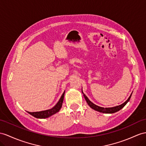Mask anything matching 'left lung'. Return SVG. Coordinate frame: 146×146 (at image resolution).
<instances>
[{"instance_id": "1", "label": "left lung", "mask_w": 146, "mask_h": 146, "mask_svg": "<svg viewBox=\"0 0 146 146\" xmlns=\"http://www.w3.org/2000/svg\"><path fill=\"white\" fill-rule=\"evenodd\" d=\"M82 92H83V91H82ZM83 96L84 97L86 100L89 106V107L92 108V109H94L96 111H100V112H102V113H115V112H117V111H119V110H121L122 108L124 107L126 104L128 102V101L129 100L131 97V95H132V93H131V94L130 95V96L129 97V98L128 99V100H127L123 104H121V105L116 106V107H114L104 108V107H99L98 106L95 105L94 104H93L91 101H90V100H89V99L87 98L86 96H85V94H84L83 92Z\"/></svg>"}]
</instances>
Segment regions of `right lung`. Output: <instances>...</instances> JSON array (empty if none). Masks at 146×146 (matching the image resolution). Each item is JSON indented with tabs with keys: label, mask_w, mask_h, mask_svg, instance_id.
<instances>
[{
	"label": "right lung",
	"mask_w": 146,
	"mask_h": 146,
	"mask_svg": "<svg viewBox=\"0 0 146 146\" xmlns=\"http://www.w3.org/2000/svg\"><path fill=\"white\" fill-rule=\"evenodd\" d=\"M64 95H65V92L63 93L62 96H61V98L58 100L57 104H56L53 108H52L51 109L40 111H36V112H29V111L28 112L30 115H33V117L37 118H46L49 117L51 115L57 113V112H58L60 110V109H61L63 98H64Z\"/></svg>",
	"instance_id": "add662e5"
}]
</instances>
